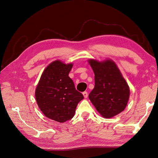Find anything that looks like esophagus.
Segmentation results:
<instances>
[{
    "label": "esophagus",
    "instance_id": "1",
    "mask_svg": "<svg viewBox=\"0 0 158 158\" xmlns=\"http://www.w3.org/2000/svg\"><path fill=\"white\" fill-rule=\"evenodd\" d=\"M82 94H83V95H84V98H88V92H84L82 93Z\"/></svg>",
    "mask_w": 158,
    "mask_h": 158
}]
</instances>
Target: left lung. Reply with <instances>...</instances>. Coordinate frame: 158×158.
I'll use <instances>...</instances> for the list:
<instances>
[{"mask_svg": "<svg viewBox=\"0 0 158 158\" xmlns=\"http://www.w3.org/2000/svg\"><path fill=\"white\" fill-rule=\"evenodd\" d=\"M88 62L95 74V86L89 99L103 117L111 118L125 109L130 96L128 85L112 60Z\"/></svg>", "mask_w": 158, "mask_h": 158, "instance_id": "8db88e82", "label": "left lung"}]
</instances>
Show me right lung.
<instances>
[{
    "instance_id": "right-lung-1",
    "label": "right lung",
    "mask_w": 158,
    "mask_h": 158,
    "mask_svg": "<svg viewBox=\"0 0 158 158\" xmlns=\"http://www.w3.org/2000/svg\"><path fill=\"white\" fill-rule=\"evenodd\" d=\"M72 63L55 60L43 73L35 89L37 103L45 116L64 123L73 118L78 103L84 99L69 74Z\"/></svg>"
}]
</instances>
